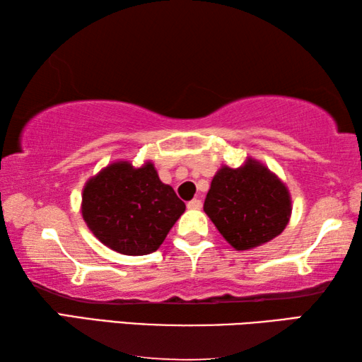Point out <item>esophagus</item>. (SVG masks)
<instances>
[{
    "label": "esophagus",
    "instance_id": "34e87169",
    "mask_svg": "<svg viewBox=\"0 0 362 362\" xmlns=\"http://www.w3.org/2000/svg\"><path fill=\"white\" fill-rule=\"evenodd\" d=\"M188 209H201V206H203V203H201V199L198 198H193L192 201H188Z\"/></svg>",
    "mask_w": 362,
    "mask_h": 362
}]
</instances>
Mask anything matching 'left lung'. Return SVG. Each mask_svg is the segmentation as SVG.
Listing matches in <instances>:
<instances>
[{
	"instance_id": "8db88e82",
	"label": "left lung",
	"mask_w": 362,
	"mask_h": 362,
	"mask_svg": "<svg viewBox=\"0 0 362 362\" xmlns=\"http://www.w3.org/2000/svg\"><path fill=\"white\" fill-rule=\"evenodd\" d=\"M289 189L255 159L238 169L223 166L214 175L204 212L236 250L272 241L291 217Z\"/></svg>"
}]
</instances>
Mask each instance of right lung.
Segmentation results:
<instances>
[{"label":"right lung","instance_id":"add662e5","mask_svg":"<svg viewBox=\"0 0 362 362\" xmlns=\"http://www.w3.org/2000/svg\"><path fill=\"white\" fill-rule=\"evenodd\" d=\"M183 211L185 203L159 180L151 163L137 169L113 163L83 189L84 222L97 240L124 255L155 252Z\"/></svg>","mask_w":362,"mask_h":362}]
</instances>
